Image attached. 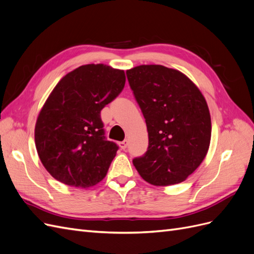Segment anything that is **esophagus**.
I'll return each mask as SVG.
<instances>
[{
    "mask_svg": "<svg viewBox=\"0 0 254 254\" xmlns=\"http://www.w3.org/2000/svg\"><path fill=\"white\" fill-rule=\"evenodd\" d=\"M127 146H128V141H127V140H124V141L120 142V147H121L122 149H126Z\"/></svg>",
    "mask_w": 254,
    "mask_h": 254,
    "instance_id": "1",
    "label": "esophagus"
}]
</instances>
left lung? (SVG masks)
Here are the masks:
<instances>
[{"mask_svg": "<svg viewBox=\"0 0 254 254\" xmlns=\"http://www.w3.org/2000/svg\"><path fill=\"white\" fill-rule=\"evenodd\" d=\"M126 74L148 131L147 151L133 165L152 186L184 181L209 150L212 125L204 96L187 75L164 65L143 64Z\"/></svg>", "mask_w": 254, "mask_h": 254, "instance_id": "8db88e82", "label": "left lung"}]
</instances>
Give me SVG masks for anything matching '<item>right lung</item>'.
<instances>
[{"label": "right lung", "mask_w": 254, "mask_h": 254, "mask_svg": "<svg viewBox=\"0 0 254 254\" xmlns=\"http://www.w3.org/2000/svg\"><path fill=\"white\" fill-rule=\"evenodd\" d=\"M125 81L123 70L92 64L67 73L54 88L38 115L35 144L56 180L87 189L105 178L119 146L105 139L101 111Z\"/></svg>", "instance_id": "obj_1"}]
</instances>
